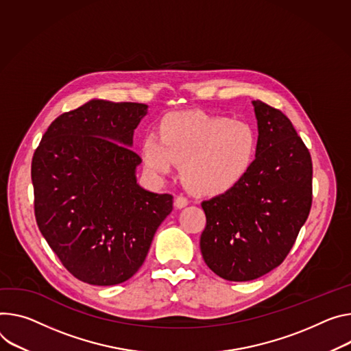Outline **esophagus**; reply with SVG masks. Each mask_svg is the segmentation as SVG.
Segmentation results:
<instances>
[{
	"instance_id": "1",
	"label": "esophagus",
	"mask_w": 351,
	"mask_h": 351,
	"mask_svg": "<svg viewBox=\"0 0 351 351\" xmlns=\"http://www.w3.org/2000/svg\"><path fill=\"white\" fill-rule=\"evenodd\" d=\"M187 204H189V200L186 197H183V196H176L175 197V207L176 208H183Z\"/></svg>"
}]
</instances>
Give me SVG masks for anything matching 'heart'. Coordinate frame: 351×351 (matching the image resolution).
<instances>
[{
  "mask_svg": "<svg viewBox=\"0 0 351 351\" xmlns=\"http://www.w3.org/2000/svg\"><path fill=\"white\" fill-rule=\"evenodd\" d=\"M256 149L258 137L247 123L184 112L167 117L158 137L151 134L143 140L141 158L155 179H164L182 164V179L190 190L219 196L245 179Z\"/></svg>",
  "mask_w": 351,
  "mask_h": 351,
  "instance_id": "obj_1",
  "label": "heart"
}]
</instances>
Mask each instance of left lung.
<instances>
[{"mask_svg": "<svg viewBox=\"0 0 351 351\" xmlns=\"http://www.w3.org/2000/svg\"><path fill=\"white\" fill-rule=\"evenodd\" d=\"M258 149L245 179L203 202L206 265L230 281L259 278L282 263L312 203V161L293 123L262 101H252Z\"/></svg>", "mask_w": 351, "mask_h": 351, "instance_id": "left-lung-1", "label": "left lung"}]
</instances>
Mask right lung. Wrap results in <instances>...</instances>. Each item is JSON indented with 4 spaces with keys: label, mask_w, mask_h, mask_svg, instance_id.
Segmentation results:
<instances>
[{
    "label": "right lung",
    "mask_w": 351,
    "mask_h": 351,
    "mask_svg": "<svg viewBox=\"0 0 351 351\" xmlns=\"http://www.w3.org/2000/svg\"><path fill=\"white\" fill-rule=\"evenodd\" d=\"M148 106L92 99L62 113L32 159L38 227L64 267L92 285H114L143 266L172 211L171 195L137 183L133 136Z\"/></svg>",
    "instance_id": "obj_1"
}]
</instances>
